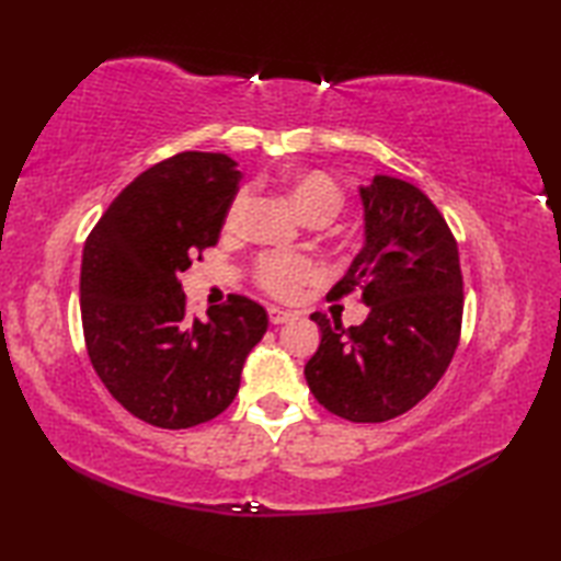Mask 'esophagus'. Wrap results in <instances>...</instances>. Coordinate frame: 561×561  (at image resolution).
<instances>
[{"label": "esophagus", "instance_id": "34e87169", "mask_svg": "<svg viewBox=\"0 0 561 561\" xmlns=\"http://www.w3.org/2000/svg\"><path fill=\"white\" fill-rule=\"evenodd\" d=\"M267 316H270V323L272 325H282V323H287V320H291L296 313L284 311V308H279V306H270L267 308Z\"/></svg>", "mask_w": 561, "mask_h": 561}]
</instances>
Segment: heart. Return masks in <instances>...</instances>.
Listing matches in <instances>:
<instances>
[{"label":"heart","instance_id":"obj_1","mask_svg":"<svg viewBox=\"0 0 561 561\" xmlns=\"http://www.w3.org/2000/svg\"><path fill=\"white\" fill-rule=\"evenodd\" d=\"M289 195L294 205L308 221L330 219L342 205V190L323 171H301L289 175L287 181ZM250 193L241 190L231 202L229 214H226V226L236 229L241 224L248 209ZM318 277V267L311 257L299 253H284V250H267L260 253L253 262V279L262 291H267L274 299H294L308 282Z\"/></svg>","mask_w":561,"mask_h":561}]
</instances>
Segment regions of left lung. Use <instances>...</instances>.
I'll list each match as a JSON object with an SVG mask.
<instances>
[{"label":"left lung","mask_w":561,"mask_h":561,"mask_svg":"<svg viewBox=\"0 0 561 561\" xmlns=\"http://www.w3.org/2000/svg\"><path fill=\"white\" fill-rule=\"evenodd\" d=\"M366 243L332 299L359 289L362 325L313 313L320 347L306 364L313 398L350 422H388L424 400L446 374L462 325L456 236L420 187L376 175L362 187Z\"/></svg>","instance_id":"left-lung-1"}]
</instances>
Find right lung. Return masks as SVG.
I'll list each match as a JSON object with an SVG mask.
<instances>
[{"label": "right lung", "mask_w": 561, "mask_h": 561, "mask_svg": "<svg viewBox=\"0 0 561 561\" xmlns=\"http://www.w3.org/2000/svg\"><path fill=\"white\" fill-rule=\"evenodd\" d=\"M241 171L224 153L183 151L137 175L99 224L81 260V325L103 386L137 420L190 428L233 402L267 313L229 294L190 318L181 272L219 241Z\"/></svg>", "instance_id": "right-lung-1"}]
</instances>
